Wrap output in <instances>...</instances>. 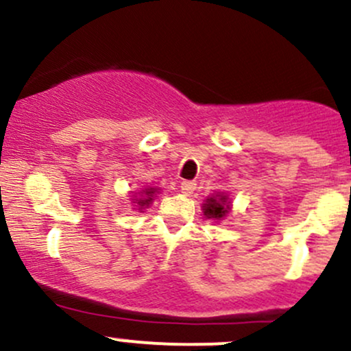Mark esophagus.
I'll use <instances>...</instances> for the list:
<instances>
[{"label": "esophagus", "instance_id": "obj_1", "mask_svg": "<svg viewBox=\"0 0 351 351\" xmlns=\"http://www.w3.org/2000/svg\"><path fill=\"white\" fill-rule=\"evenodd\" d=\"M182 193L184 195H191L196 190V183L195 182H182Z\"/></svg>", "mask_w": 351, "mask_h": 351}]
</instances>
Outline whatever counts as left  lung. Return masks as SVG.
<instances>
[{
  "label": "left lung",
  "mask_w": 351,
  "mask_h": 351,
  "mask_svg": "<svg viewBox=\"0 0 351 351\" xmlns=\"http://www.w3.org/2000/svg\"><path fill=\"white\" fill-rule=\"evenodd\" d=\"M230 206L228 202H226L225 195H217L211 196V198L206 199V203H203V213H205L206 218L211 219H219L228 213Z\"/></svg>",
  "instance_id": "left-lung-1"
}]
</instances>
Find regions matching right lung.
Masks as SVG:
<instances>
[{
    "label": "right lung",
    "mask_w": 351,
    "mask_h": 351,
    "mask_svg": "<svg viewBox=\"0 0 351 351\" xmlns=\"http://www.w3.org/2000/svg\"><path fill=\"white\" fill-rule=\"evenodd\" d=\"M155 191H156L155 188H146V190H143V198L136 199V203L140 205V210L141 208H146L153 202V195H155Z\"/></svg>",
    "instance_id": "add662e5"
}]
</instances>
